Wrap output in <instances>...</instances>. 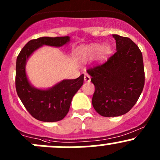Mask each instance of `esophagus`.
<instances>
[{
	"label": "esophagus",
	"mask_w": 160,
	"mask_h": 160,
	"mask_svg": "<svg viewBox=\"0 0 160 160\" xmlns=\"http://www.w3.org/2000/svg\"><path fill=\"white\" fill-rule=\"evenodd\" d=\"M84 80L86 82H90V77L88 74H85L84 75Z\"/></svg>",
	"instance_id": "esophagus-1"
}]
</instances>
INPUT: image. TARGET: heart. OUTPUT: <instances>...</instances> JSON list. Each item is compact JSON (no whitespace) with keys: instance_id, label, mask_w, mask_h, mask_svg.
Masks as SVG:
<instances>
[{"instance_id":"1","label":"heart","mask_w":160,"mask_h":160,"mask_svg":"<svg viewBox=\"0 0 160 160\" xmlns=\"http://www.w3.org/2000/svg\"><path fill=\"white\" fill-rule=\"evenodd\" d=\"M101 49V45L99 44H92L90 46H87L84 49H83V56L85 57H93L95 55L98 54ZM102 52H106L108 51L107 47H103L102 48Z\"/></svg>"}]
</instances>
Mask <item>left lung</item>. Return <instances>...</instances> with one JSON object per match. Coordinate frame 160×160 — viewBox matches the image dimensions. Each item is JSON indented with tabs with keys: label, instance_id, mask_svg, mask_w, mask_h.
<instances>
[{
	"label": "left lung",
	"instance_id": "obj_1",
	"mask_svg": "<svg viewBox=\"0 0 160 160\" xmlns=\"http://www.w3.org/2000/svg\"><path fill=\"white\" fill-rule=\"evenodd\" d=\"M116 52L101 64L90 67L95 90L92 104L104 117L126 114L139 98L145 84L142 52L128 37L113 35Z\"/></svg>",
	"mask_w": 160,
	"mask_h": 160
}]
</instances>
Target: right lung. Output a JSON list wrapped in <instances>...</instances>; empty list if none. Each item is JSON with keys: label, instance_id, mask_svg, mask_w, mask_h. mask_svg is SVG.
<instances>
[{"label": "right lung", "instance_id": "1", "mask_svg": "<svg viewBox=\"0 0 160 160\" xmlns=\"http://www.w3.org/2000/svg\"><path fill=\"white\" fill-rule=\"evenodd\" d=\"M70 37H41L30 40L19 52L16 61L15 88L26 110L41 122H54L62 120L70 110L72 97L83 83V74L74 80H64L52 88L42 90L34 88L25 73V63L29 56L43 45L63 46Z\"/></svg>", "mask_w": 160, "mask_h": 160}]
</instances>
